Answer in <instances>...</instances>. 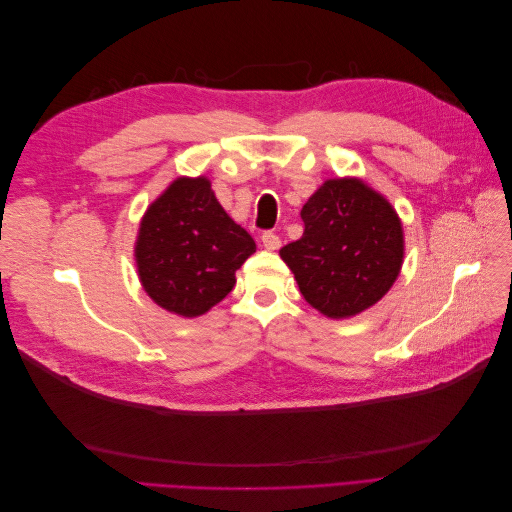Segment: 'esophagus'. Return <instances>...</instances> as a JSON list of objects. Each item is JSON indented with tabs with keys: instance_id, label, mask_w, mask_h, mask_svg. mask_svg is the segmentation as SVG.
I'll return each mask as SVG.
<instances>
[{
	"instance_id": "34e87169",
	"label": "esophagus",
	"mask_w": 512,
	"mask_h": 512,
	"mask_svg": "<svg viewBox=\"0 0 512 512\" xmlns=\"http://www.w3.org/2000/svg\"><path fill=\"white\" fill-rule=\"evenodd\" d=\"M262 245L267 247V250H280V237L275 235V232H262Z\"/></svg>"
}]
</instances>
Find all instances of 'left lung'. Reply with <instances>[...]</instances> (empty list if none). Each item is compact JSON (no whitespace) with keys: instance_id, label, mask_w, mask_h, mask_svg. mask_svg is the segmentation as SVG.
Instances as JSON below:
<instances>
[{"instance_id":"obj_1","label":"left lung","mask_w":512,"mask_h":512,"mask_svg":"<svg viewBox=\"0 0 512 512\" xmlns=\"http://www.w3.org/2000/svg\"><path fill=\"white\" fill-rule=\"evenodd\" d=\"M303 237L280 250L303 299L346 320L397 282L406 241L395 207L359 177L327 179L301 209Z\"/></svg>"}]
</instances>
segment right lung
Listing matches in <instances>:
<instances>
[{"label": "right lung", "mask_w": 512, "mask_h": 512, "mask_svg": "<svg viewBox=\"0 0 512 512\" xmlns=\"http://www.w3.org/2000/svg\"><path fill=\"white\" fill-rule=\"evenodd\" d=\"M254 252V239L224 211L205 175L170 181L147 207L134 241L147 297L181 318L218 305Z\"/></svg>", "instance_id": "obj_1"}]
</instances>
